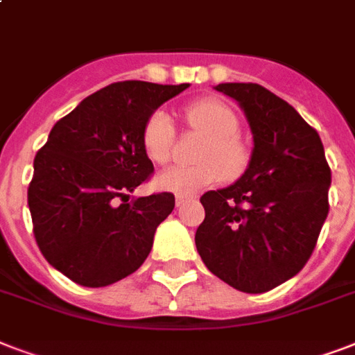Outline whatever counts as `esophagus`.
I'll return each mask as SVG.
<instances>
[{"label":"esophagus","mask_w":355,"mask_h":355,"mask_svg":"<svg viewBox=\"0 0 355 355\" xmlns=\"http://www.w3.org/2000/svg\"><path fill=\"white\" fill-rule=\"evenodd\" d=\"M188 200H189V197H186V195H177V197H175V205L182 206L184 202H188Z\"/></svg>","instance_id":"34e87169"}]
</instances>
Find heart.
<instances>
[{
  "label": "heart",
  "instance_id": "1",
  "mask_svg": "<svg viewBox=\"0 0 355 355\" xmlns=\"http://www.w3.org/2000/svg\"><path fill=\"white\" fill-rule=\"evenodd\" d=\"M186 121L206 139L197 160L200 164L189 167H169L155 177V186L162 191L177 195L197 193L205 186L219 182L223 177L234 178L241 175L247 166L248 155L241 141L236 138L239 121L236 114L216 99H202L186 110ZM141 144L147 158L153 164L164 166L171 158L175 144V125L169 114L156 110L145 121Z\"/></svg>",
  "mask_w": 355,
  "mask_h": 355
}]
</instances>
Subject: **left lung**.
Segmentation results:
<instances>
[{"label":"left lung","instance_id":"obj_1","mask_svg":"<svg viewBox=\"0 0 355 355\" xmlns=\"http://www.w3.org/2000/svg\"><path fill=\"white\" fill-rule=\"evenodd\" d=\"M252 132L241 177L200 197L195 245L208 269L243 293H265L297 275L328 216L331 171L319 134L295 108L252 83H221Z\"/></svg>","mask_w":355,"mask_h":355}]
</instances>
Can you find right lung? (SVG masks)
Instances as JSON below:
<instances>
[{
    "instance_id": "1",
    "label": "right lung",
    "mask_w": 355,
    "mask_h": 355,
    "mask_svg": "<svg viewBox=\"0 0 355 355\" xmlns=\"http://www.w3.org/2000/svg\"><path fill=\"white\" fill-rule=\"evenodd\" d=\"M188 86L114 83L55 123L36 153L27 191L36 243L49 265L75 284L110 286L149 256L175 197L128 200L153 173L141 134L150 114Z\"/></svg>"
}]
</instances>
